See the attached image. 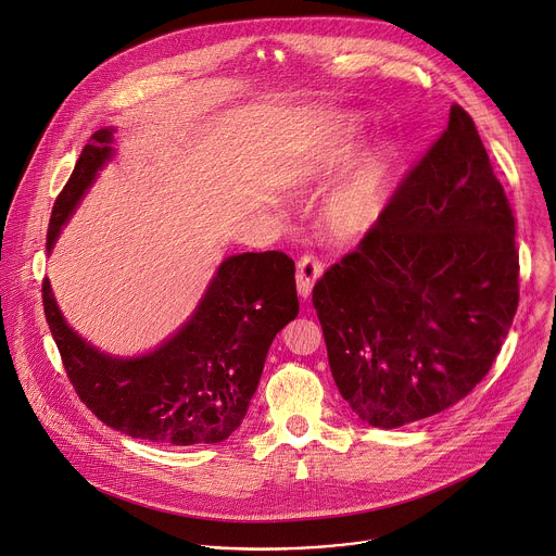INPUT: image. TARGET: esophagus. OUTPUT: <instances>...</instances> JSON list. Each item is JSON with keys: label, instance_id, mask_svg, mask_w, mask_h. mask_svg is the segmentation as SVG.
Here are the masks:
<instances>
[{"label": "esophagus", "instance_id": "obj_1", "mask_svg": "<svg viewBox=\"0 0 556 556\" xmlns=\"http://www.w3.org/2000/svg\"><path fill=\"white\" fill-rule=\"evenodd\" d=\"M324 274V265L313 258V256H302L298 261V274H295V280H298V293L306 300L315 287V282L319 280V276Z\"/></svg>", "mask_w": 556, "mask_h": 556}]
</instances>
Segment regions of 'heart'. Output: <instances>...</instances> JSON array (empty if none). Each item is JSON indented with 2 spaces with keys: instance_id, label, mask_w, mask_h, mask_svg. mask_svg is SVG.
I'll list each match as a JSON object with an SVG mask.
<instances>
[{
  "instance_id": "obj_1",
  "label": "heart",
  "mask_w": 556,
  "mask_h": 556,
  "mask_svg": "<svg viewBox=\"0 0 556 556\" xmlns=\"http://www.w3.org/2000/svg\"><path fill=\"white\" fill-rule=\"evenodd\" d=\"M364 142V129L355 118H344L324 142V173L351 164ZM401 162L394 142H381L368 151L353 170L324 199L319 224L330 243L357 245L379 226L390 186Z\"/></svg>"
}]
</instances>
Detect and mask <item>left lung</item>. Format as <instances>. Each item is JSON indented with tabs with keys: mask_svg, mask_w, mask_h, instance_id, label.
<instances>
[{
	"mask_svg": "<svg viewBox=\"0 0 556 556\" xmlns=\"http://www.w3.org/2000/svg\"><path fill=\"white\" fill-rule=\"evenodd\" d=\"M517 302L515 216L454 104L379 226L313 287L332 379L372 427L445 412L491 370Z\"/></svg>",
	"mask_w": 556,
	"mask_h": 556,
	"instance_id": "left-lung-1",
	"label": "left lung"
}]
</instances>
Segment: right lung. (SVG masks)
<instances>
[{"instance_id":"right-lung-1","label":"right lung","mask_w":556,"mask_h":556,"mask_svg":"<svg viewBox=\"0 0 556 556\" xmlns=\"http://www.w3.org/2000/svg\"><path fill=\"white\" fill-rule=\"evenodd\" d=\"M114 127L98 129L56 197L48 254L63 226L114 157ZM43 308L67 377L80 401L111 429L188 447L226 440L243 422L267 351L298 315L295 265L282 252H245L218 265L192 315L155 351L114 357L65 321L50 280Z\"/></svg>"}]
</instances>
